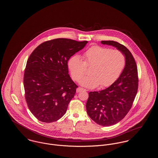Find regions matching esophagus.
Returning a JSON list of instances; mask_svg holds the SVG:
<instances>
[{"mask_svg":"<svg viewBox=\"0 0 158 158\" xmlns=\"http://www.w3.org/2000/svg\"><path fill=\"white\" fill-rule=\"evenodd\" d=\"M86 89H83L82 88H77V89H76V92H82V91H86Z\"/></svg>","mask_w":158,"mask_h":158,"instance_id":"34e87169","label":"esophagus"}]
</instances>
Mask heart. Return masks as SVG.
Returning a JSON list of instances; mask_svg holds the SVG:
<instances>
[{
	"label": "heart",
	"instance_id": "heart-1",
	"mask_svg": "<svg viewBox=\"0 0 158 158\" xmlns=\"http://www.w3.org/2000/svg\"><path fill=\"white\" fill-rule=\"evenodd\" d=\"M72 57L68 68L73 80L79 81L86 73V68L91 67L90 75L83 77L80 84L87 88H95L101 85L106 87L113 84L121 75L126 66V57L118 50L99 45L88 49L83 56Z\"/></svg>",
	"mask_w": 158,
	"mask_h": 158
}]
</instances>
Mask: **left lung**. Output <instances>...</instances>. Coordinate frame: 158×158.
I'll return each instance as SVG.
<instances>
[{
	"label": "left lung",
	"mask_w": 158,
	"mask_h": 158,
	"mask_svg": "<svg viewBox=\"0 0 158 158\" xmlns=\"http://www.w3.org/2000/svg\"><path fill=\"white\" fill-rule=\"evenodd\" d=\"M124 53L126 66L119 77L104 90L90 92L86 108L88 115L102 126H111L123 120L131 108L138 89L135 60L124 46L114 41H101Z\"/></svg>",
	"instance_id": "8db88e82"
}]
</instances>
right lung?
I'll return each instance as SVG.
<instances>
[{
	"label": "right lung",
	"mask_w": 158,
	"mask_h": 158,
	"mask_svg": "<svg viewBox=\"0 0 158 158\" xmlns=\"http://www.w3.org/2000/svg\"><path fill=\"white\" fill-rule=\"evenodd\" d=\"M87 43L57 38L43 43L31 54L23 76L25 97L38 120L54 122L66 112L77 88L68 74V60Z\"/></svg>",
	"instance_id": "obj_1"
}]
</instances>
